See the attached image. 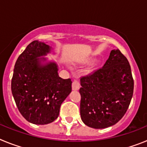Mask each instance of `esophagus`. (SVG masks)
<instances>
[{"mask_svg": "<svg viewBox=\"0 0 147 147\" xmlns=\"http://www.w3.org/2000/svg\"><path fill=\"white\" fill-rule=\"evenodd\" d=\"M80 88V82L78 80H74L72 83V89L74 90H77Z\"/></svg>", "mask_w": 147, "mask_h": 147, "instance_id": "34e87169", "label": "esophagus"}]
</instances>
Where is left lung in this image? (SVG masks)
<instances>
[{
	"mask_svg": "<svg viewBox=\"0 0 147 147\" xmlns=\"http://www.w3.org/2000/svg\"><path fill=\"white\" fill-rule=\"evenodd\" d=\"M80 115L87 126L103 129L115 124L127 112L134 80L125 56L111 51L103 67L80 78Z\"/></svg>",
	"mask_w": 147,
	"mask_h": 147,
	"instance_id": "1",
	"label": "left lung"
}]
</instances>
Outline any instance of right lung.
<instances>
[{
	"label": "right lung",
	"instance_id": "obj_1",
	"mask_svg": "<svg viewBox=\"0 0 147 147\" xmlns=\"http://www.w3.org/2000/svg\"><path fill=\"white\" fill-rule=\"evenodd\" d=\"M51 47L34 40L28 44L15 63L11 93L18 110L32 124H48L57 119L62 103L71 92V79L58 75L55 62L41 65L38 57L50 52Z\"/></svg>",
	"mask_w": 147,
	"mask_h": 147
}]
</instances>
